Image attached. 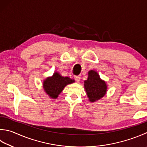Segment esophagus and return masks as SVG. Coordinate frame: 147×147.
<instances>
[{
    "label": "esophagus",
    "instance_id": "obj_1",
    "mask_svg": "<svg viewBox=\"0 0 147 147\" xmlns=\"http://www.w3.org/2000/svg\"><path fill=\"white\" fill-rule=\"evenodd\" d=\"M74 79L77 82H79L81 80V77L80 76H74Z\"/></svg>",
    "mask_w": 147,
    "mask_h": 147
}]
</instances>
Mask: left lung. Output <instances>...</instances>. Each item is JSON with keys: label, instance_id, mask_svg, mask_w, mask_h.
I'll use <instances>...</instances> for the list:
<instances>
[{"label": "left lung", "instance_id": "obj_1", "mask_svg": "<svg viewBox=\"0 0 147 147\" xmlns=\"http://www.w3.org/2000/svg\"><path fill=\"white\" fill-rule=\"evenodd\" d=\"M84 82V90L86 92L88 100L91 103L101 99L107 93L106 82L100 77L97 71L93 70L88 71V79Z\"/></svg>", "mask_w": 147, "mask_h": 147}]
</instances>
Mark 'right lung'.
<instances>
[{
  "mask_svg": "<svg viewBox=\"0 0 147 147\" xmlns=\"http://www.w3.org/2000/svg\"><path fill=\"white\" fill-rule=\"evenodd\" d=\"M75 82L73 79L63 77L58 71H54L52 76L47 77L43 81L45 92L51 98L56 99L64 90L66 86Z\"/></svg>",
  "mask_w": 147,
  "mask_h": 147,
  "instance_id": "1",
  "label": "right lung"
}]
</instances>
